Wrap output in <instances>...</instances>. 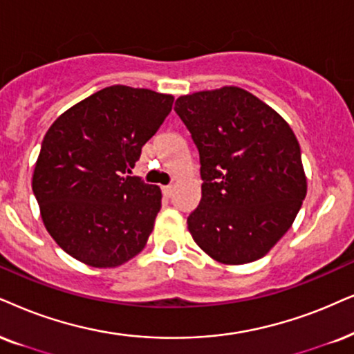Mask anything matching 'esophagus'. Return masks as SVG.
<instances>
[{
	"label": "esophagus",
	"mask_w": 354,
	"mask_h": 354,
	"mask_svg": "<svg viewBox=\"0 0 354 354\" xmlns=\"http://www.w3.org/2000/svg\"><path fill=\"white\" fill-rule=\"evenodd\" d=\"M162 191H163V196H167V198H169V196L173 194L174 187H173V186H163Z\"/></svg>",
	"instance_id": "1"
}]
</instances>
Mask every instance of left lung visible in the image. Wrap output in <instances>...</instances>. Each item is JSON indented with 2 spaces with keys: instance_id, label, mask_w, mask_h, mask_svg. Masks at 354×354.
<instances>
[{
  "instance_id": "8db88e82",
  "label": "left lung",
  "mask_w": 354,
  "mask_h": 354,
  "mask_svg": "<svg viewBox=\"0 0 354 354\" xmlns=\"http://www.w3.org/2000/svg\"><path fill=\"white\" fill-rule=\"evenodd\" d=\"M174 111L199 151L203 196L187 217L192 239L222 265L263 258L290 229L307 194L292 129L239 86L180 96Z\"/></svg>"
}]
</instances>
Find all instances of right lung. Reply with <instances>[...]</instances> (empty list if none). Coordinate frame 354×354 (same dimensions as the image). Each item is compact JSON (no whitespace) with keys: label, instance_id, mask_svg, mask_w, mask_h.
Listing matches in <instances>:
<instances>
[{"label":"right lung","instance_id":"1","mask_svg":"<svg viewBox=\"0 0 354 354\" xmlns=\"http://www.w3.org/2000/svg\"><path fill=\"white\" fill-rule=\"evenodd\" d=\"M171 95L107 86L53 120L34 167L44 225L70 257L115 268L145 248L162 191L124 176L173 106Z\"/></svg>","mask_w":354,"mask_h":354}]
</instances>
